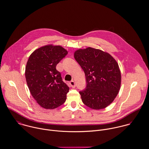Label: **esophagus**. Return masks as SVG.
<instances>
[{
  "label": "esophagus",
  "instance_id": "1",
  "mask_svg": "<svg viewBox=\"0 0 149 149\" xmlns=\"http://www.w3.org/2000/svg\"><path fill=\"white\" fill-rule=\"evenodd\" d=\"M70 86H71L72 88H75L76 84H75L74 81V80H72V81L70 82Z\"/></svg>",
  "mask_w": 149,
  "mask_h": 149
}]
</instances>
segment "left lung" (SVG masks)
I'll return each mask as SVG.
<instances>
[{
	"instance_id": "1",
	"label": "left lung",
	"mask_w": 149,
	"mask_h": 149,
	"mask_svg": "<svg viewBox=\"0 0 149 149\" xmlns=\"http://www.w3.org/2000/svg\"><path fill=\"white\" fill-rule=\"evenodd\" d=\"M74 57L86 78V87L79 92L83 102L93 109L106 107L120 89L121 76L118 63L109 53L91 47L76 50Z\"/></svg>"
}]
</instances>
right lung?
<instances>
[{
  "mask_svg": "<svg viewBox=\"0 0 149 149\" xmlns=\"http://www.w3.org/2000/svg\"><path fill=\"white\" fill-rule=\"evenodd\" d=\"M67 54L61 46L49 45L35 50L29 57L25 73L26 83L33 98L45 109H55L66 100L69 88L56 66Z\"/></svg>",
  "mask_w": 149,
  "mask_h": 149,
  "instance_id": "obj_1",
  "label": "right lung"
}]
</instances>
